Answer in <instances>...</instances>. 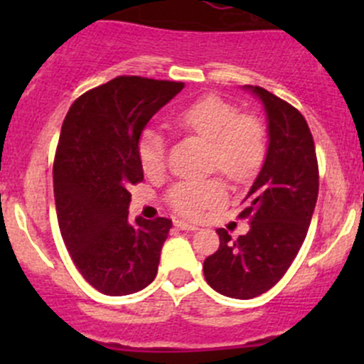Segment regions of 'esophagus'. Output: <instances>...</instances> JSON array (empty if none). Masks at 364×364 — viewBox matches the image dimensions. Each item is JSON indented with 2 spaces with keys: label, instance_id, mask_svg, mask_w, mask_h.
<instances>
[{
  "label": "esophagus",
  "instance_id": "34e87169",
  "mask_svg": "<svg viewBox=\"0 0 364 364\" xmlns=\"http://www.w3.org/2000/svg\"><path fill=\"white\" fill-rule=\"evenodd\" d=\"M176 227L181 230H199V227L197 225H192V223L188 222H183V220H178V222H176Z\"/></svg>",
  "mask_w": 364,
  "mask_h": 364
}]
</instances>
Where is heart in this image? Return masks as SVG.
Returning <instances> with one entry per match:
<instances>
[{
	"label": "heart",
	"mask_w": 364,
	"mask_h": 364,
	"mask_svg": "<svg viewBox=\"0 0 364 364\" xmlns=\"http://www.w3.org/2000/svg\"><path fill=\"white\" fill-rule=\"evenodd\" d=\"M176 127L209 141V165L236 183L248 181L257 174L266 155V134L257 117L237 114L236 105L218 97L192 102L172 116ZM165 142L159 130L146 128L139 135L137 160L144 174L156 176L164 168ZM225 199L218 181H183L172 186L167 203L179 215L196 218L204 209Z\"/></svg>",
	"instance_id": "b5f03b06"
}]
</instances>
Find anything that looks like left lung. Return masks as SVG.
Instances as JSON below:
<instances>
[{
  "instance_id": "obj_1",
  "label": "left lung",
  "mask_w": 364,
  "mask_h": 364,
  "mask_svg": "<svg viewBox=\"0 0 364 364\" xmlns=\"http://www.w3.org/2000/svg\"><path fill=\"white\" fill-rule=\"evenodd\" d=\"M259 98L267 119L262 167L240 216L250 230L236 241L218 229L220 248L204 260L205 282L220 294L252 299L269 291L296 259L318 196L314 137L297 109L259 86H243Z\"/></svg>"
}]
</instances>
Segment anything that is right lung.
Masks as SVG:
<instances>
[{
    "label": "right lung",
    "mask_w": 364,
    "mask_h": 364,
    "mask_svg": "<svg viewBox=\"0 0 364 364\" xmlns=\"http://www.w3.org/2000/svg\"><path fill=\"white\" fill-rule=\"evenodd\" d=\"M183 87L116 77L77 98L63 121L53 168L58 223L73 264L102 294H134L156 277L172 222H132L128 188L144 179L139 135Z\"/></svg>",
    "instance_id": "1"
}]
</instances>
